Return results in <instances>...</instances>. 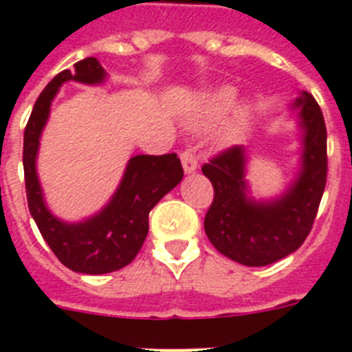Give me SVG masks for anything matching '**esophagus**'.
Returning <instances> with one entry per match:
<instances>
[{"label": "esophagus", "instance_id": "34e87169", "mask_svg": "<svg viewBox=\"0 0 352 352\" xmlns=\"http://www.w3.org/2000/svg\"><path fill=\"white\" fill-rule=\"evenodd\" d=\"M182 164L186 174L194 173L197 169V157H195V153L190 148H186L182 151Z\"/></svg>", "mask_w": 352, "mask_h": 352}]
</instances>
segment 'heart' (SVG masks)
Segmentation results:
<instances>
[{
    "label": "heart",
    "instance_id": "1",
    "mask_svg": "<svg viewBox=\"0 0 352 352\" xmlns=\"http://www.w3.org/2000/svg\"><path fill=\"white\" fill-rule=\"evenodd\" d=\"M236 96H238L236 89L229 88V86L217 89V91H214L213 95H211L210 98L206 100L204 111H206V114L210 118L222 116V114H226L227 111H229V109H232V105L236 104ZM232 130L234 129L229 130V132H227V135H232Z\"/></svg>",
    "mask_w": 352,
    "mask_h": 352
}]
</instances>
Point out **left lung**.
Masks as SVG:
<instances>
[{"label":"left lung","instance_id":"obj_1","mask_svg":"<svg viewBox=\"0 0 352 352\" xmlns=\"http://www.w3.org/2000/svg\"><path fill=\"white\" fill-rule=\"evenodd\" d=\"M305 129L303 169L291 190L276 203L257 204L245 195V153L231 146L211 157L203 173L213 185V203L204 231L213 247L245 266H266L284 259L310 234L328 178L326 125L310 93L296 100Z\"/></svg>","mask_w":352,"mask_h":352}]
</instances>
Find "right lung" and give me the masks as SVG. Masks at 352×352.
Returning a JSON list of instances; mask_svg holds the SVG:
<instances>
[{
    "mask_svg": "<svg viewBox=\"0 0 352 352\" xmlns=\"http://www.w3.org/2000/svg\"><path fill=\"white\" fill-rule=\"evenodd\" d=\"M70 79L100 82L104 68L96 58L77 61L74 72H60L36 98L24 129L23 166L28 208L61 264L72 272L102 275L125 268L138 256L148 236L149 211L182 182L183 167L176 153L138 155L129 162L116 195L100 214L82 223H65L52 217L43 204L35 157L52 98L61 84Z\"/></svg>",
    "mask_w": 352,
    "mask_h": 352,
    "instance_id": "add662e5",
    "label": "right lung"
}]
</instances>
